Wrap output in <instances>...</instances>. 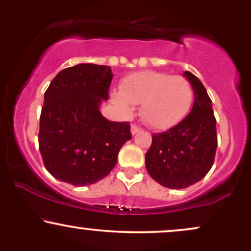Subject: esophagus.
I'll return each instance as SVG.
<instances>
[{
  "instance_id": "1",
  "label": "esophagus",
  "mask_w": 251,
  "mask_h": 251,
  "mask_svg": "<svg viewBox=\"0 0 251 251\" xmlns=\"http://www.w3.org/2000/svg\"><path fill=\"white\" fill-rule=\"evenodd\" d=\"M139 131H140V127L138 125H135V124H133V125L131 126V133L132 134H135L137 132H139Z\"/></svg>"
}]
</instances>
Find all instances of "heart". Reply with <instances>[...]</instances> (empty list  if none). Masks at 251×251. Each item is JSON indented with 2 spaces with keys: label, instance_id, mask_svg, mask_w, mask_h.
Wrapping results in <instances>:
<instances>
[{
  "label": "heart",
  "instance_id": "heart-1",
  "mask_svg": "<svg viewBox=\"0 0 251 251\" xmlns=\"http://www.w3.org/2000/svg\"><path fill=\"white\" fill-rule=\"evenodd\" d=\"M194 92L180 75L155 71L129 74L123 80L120 92L111 93L112 102L124 117L133 113V105L142 103V118L150 127L169 129L188 116Z\"/></svg>",
  "mask_w": 251,
  "mask_h": 251
}]
</instances>
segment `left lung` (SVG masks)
I'll return each mask as SVG.
<instances>
[{"mask_svg":"<svg viewBox=\"0 0 251 251\" xmlns=\"http://www.w3.org/2000/svg\"><path fill=\"white\" fill-rule=\"evenodd\" d=\"M183 75L191 83L195 101L191 112L178 125L152 134L145 154L149 175L169 189H185L205 177L217 149V132L212 102L205 87L190 72Z\"/></svg>","mask_w":251,"mask_h":251,"instance_id":"1","label":"left lung"}]
</instances>
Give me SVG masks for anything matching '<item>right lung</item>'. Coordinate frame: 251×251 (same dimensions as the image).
I'll return each mask as SVG.
<instances>
[{"label":"right lung","mask_w":251,"mask_h":251,"mask_svg":"<svg viewBox=\"0 0 251 251\" xmlns=\"http://www.w3.org/2000/svg\"><path fill=\"white\" fill-rule=\"evenodd\" d=\"M112 79L109 66L80 63L59 72L45 92L39 149L56 179L75 186L97 183L132 138L127 122H109L99 111Z\"/></svg>","instance_id":"obj_1"}]
</instances>
